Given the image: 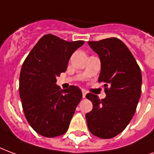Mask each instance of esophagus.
<instances>
[{
	"label": "esophagus",
	"mask_w": 154,
	"mask_h": 154,
	"mask_svg": "<svg viewBox=\"0 0 154 154\" xmlns=\"http://www.w3.org/2000/svg\"><path fill=\"white\" fill-rule=\"evenodd\" d=\"M86 94H87V92L85 90H82V94H83V97L85 98V96H86Z\"/></svg>",
	"instance_id": "obj_1"
}]
</instances>
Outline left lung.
Returning <instances> with one entry per match:
<instances>
[{
	"label": "left lung",
	"mask_w": 154,
	"mask_h": 154,
	"mask_svg": "<svg viewBox=\"0 0 154 154\" xmlns=\"http://www.w3.org/2000/svg\"><path fill=\"white\" fill-rule=\"evenodd\" d=\"M88 43L100 58L98 82L104 84L106 96L99 99L91 93L86 95L93 103L86 121L94 135L111 139L124 131L135 112L141 94V70L122 40L109 38Z\"/></svg>",
	"instance_id": "1"
}]
</instances>
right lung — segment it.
<instances>
[{
    "mask_svg": "<svg viewBox=\"0 0 154 154\" xmlns=\"http://www.w3.org/2000/svg\"><path fill=\"white\" fill-rule=\"evenodd\" d=\"M84 42L46 34L23 61L20 75L23 113L31 127L42 136L65 134L81 100L82 92L77 86L62 90L56 83L57 76L67 69L71 55Z\"/></svg>",
    "mask_w": 154,
    "mask_h": 154,
    "instance_id": "1",
    "label": "right lung"
}]
</instances>
